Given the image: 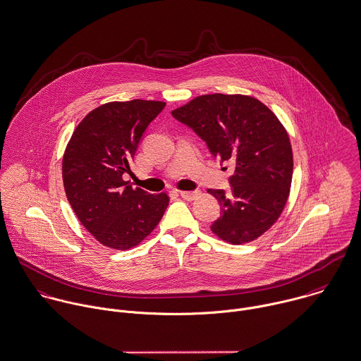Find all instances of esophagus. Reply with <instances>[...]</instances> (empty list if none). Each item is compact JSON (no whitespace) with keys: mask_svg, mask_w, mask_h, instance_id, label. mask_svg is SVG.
I'll list each match as a JSON object with an SVG mask.
<instances>
[{"mask_svg":"<svg viewBox=\"0 0 361 361\" xmlns=\"http://www.w3.org/2000/svg\"><path fill=\"white\" fill-rule=\"evenodd\" d=\"M180 197L188 200V202H192V200H196L199 197V192H180Z\"/></svg>","mask_w":361,"mask_h":361,"instance_id":"esophagus-1","label":"esophagus"}]
</instances>
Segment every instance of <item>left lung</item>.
I'll use <instances>...</instances> for the list:
<instances>
[{
    "label": "left lung",
    "mask_w": 361,
    "mask_h": 361,
    "mask_svg": "<svg viewBox=\"0 0 361 361\" xmlns=\"http://www.w3.org/2000/svg\"><path fill=\"white\" fill-rule=\"evenodd\" d=\"M221 162L234 164L231 192L209 189L221 206L210 227L223 240L240 245L259 238L280 217L293 179V149L277 116L246 95H202L172 111Z\"/></svg>",
    "instance_id": "8db88e82"
}]
</instances>
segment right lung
Returning <instances> with one entry per match:
<instances>
[{
  "label": "right lung",
  "mask_w": 361,
  "mask_h": 361,
  "mask_svg": "<svg viewBox=\"0 0 361 361\" xmlns=\"http://www.w3.org/2000/svg\"><path fill=\"white\" fill-rule=\"evenodd\" d=\"M165 102L133 99L91 111L75 127L63 157L66 196L80 223L102 245L130 249L161 221L169 197L123 180L138 142Z\"/></svg>",
  "instance_id": "right-lung-1"
}]
</instances>
